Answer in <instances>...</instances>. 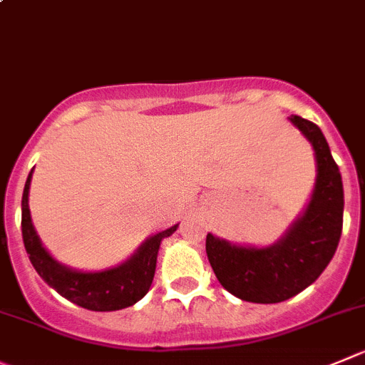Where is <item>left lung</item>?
Returning <instances> with one entry per match:
<instances>
[{
	"instance_id": "8db88e82",
	"label": "left lung",
	"mask_w": 365,
	"mask_h": 365,
	"mask_svg": "<svg viewBox=\"0 0 365 365\" xmlns=\"http://www.w3.org/2000/svg\"><path fill=\"white\" fill-rule=\"evenodd\" d=\"M315 150L317 180L303 217L270 247H240L213 235L206 252L220 284L249 303H281L303 292L331 262L341 240L344 190L321 128L301 116L290 118Z\"/></svg>"
}]
</instances>
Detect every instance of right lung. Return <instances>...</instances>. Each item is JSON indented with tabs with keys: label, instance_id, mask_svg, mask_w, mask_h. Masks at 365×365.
Returning <instances> with one entry per match:
<instances>
[{
	"label": "right lung",
	"instance_id": "right-lung-1",
	"mask_svg": "<svg viewBox=\"0 0 365 365\" xmlns=\"http://www.w3.org/2000/svg\"><path fill=\"white\" fill-rule=\"evenodd\" d=\"M32 172L29 173V179H26V185L23 190V200H21V210H23L21 231H23L24 249L29 252V258L37 274L62 297L78 304V307L88 308V310L114 312L138 303L148 292L152 279H154L155 262H158L161 240L170 237L177 229V225L148 238L141 245L140 251L128 262L121 263L120 267L102 270V272L71 270L55 262L48 255L46 249L41 244L39 237H37L36 229H34L29 210V190Z\"/></svg>",
	"mask_w": 365,
	"mask_h": 365
}]
</instances>
